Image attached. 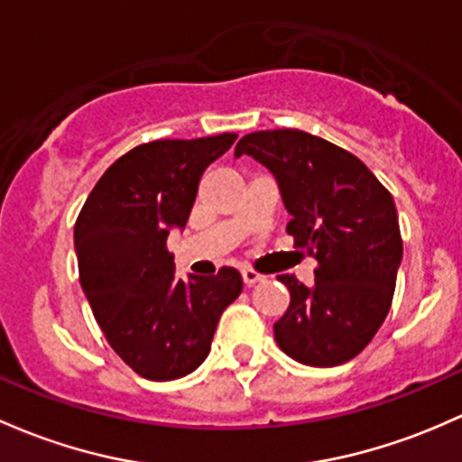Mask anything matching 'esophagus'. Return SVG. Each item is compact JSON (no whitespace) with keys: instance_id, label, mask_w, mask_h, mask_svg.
I'll return each mask as SVG.
<instances>
[{"instance_id":"esophagus-1","label":"esophagus","mask_w":462,"mask_h":462,"mask_svg":"<svg viewBox=\"0 0 462 462\" xmlns=\"http://www.w3.org/2000/svg\"><path fill=\"white\" fill-rule=\"evenodd\" d=\"M241 276H244L245 285H254V283H259V281H263V274H259V272H254V270H244L241 272Z\"/></svg>"}]
</instances>
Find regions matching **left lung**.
<instances>
[{
  "mask_svg": "<svg viewBox=\"0 0 462 462\" xmlns=\"http://www.w3.org/2000/svg\"><path fill=\"white\" fill-rule=\"evenodd\" d=\"M250 154L276 177L292 215L294 247L317 259L314 285L276 279L290 308L274 323L279 347L314 367L347 363L365 349L392 308L402 239L390 190L347 150L303 130L250 133L235 157Z\"/></svg>",
  "mask_w": 462,
  "mask_h": 462,
  "instance_id": "obj_1",
  "label": "left lung"
}]
</instances>
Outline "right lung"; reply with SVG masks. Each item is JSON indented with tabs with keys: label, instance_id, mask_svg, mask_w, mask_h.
<instances>
[{
	"label": "right lung",
	"instance_id": "right-lung-1",
	"mask_svg": "<svg viewBox=\"0 0 462 462\" xmlns=\"http://www.w3.org/2000/svg\"><path fill=\"white\" fill-rule=\"evenodd\" d=\"M235 139L137 145L106 170L77 217L79 283L92 314L121 361L150 381L197 370L223 310L244 290L235 268L177 279L168 250L170 227L186 226L203 170Z\"/></svg>",
	"mask_w": 462,
	"mask_h": 462
}]
</instances>
